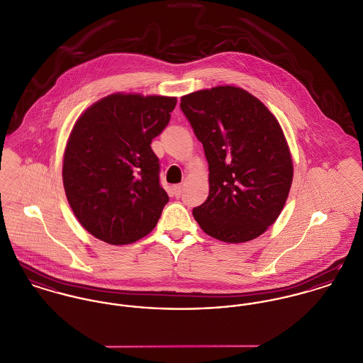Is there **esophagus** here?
<instances>
[{
  "label": "esophagus",
  "instance_id": "34e87169",
  "mask_svg": "<svg viewBox=\"0 0 363 363\" xmlns=\"http://www.w3.org/2000/svg\"><path fill=\"white\" fill-rule=\"evenodd\" d=\"M172 191H174V195L179 197V196L182 195L184 188H182V185H175V186H172Z\"/></svg>",
  "mask_w": 363,
  "mask_h": 363
}]
</instances>
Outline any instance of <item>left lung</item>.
Masks as SVG:
<instances>
[{
	"label": "left lung",
	"instance_id": "obj_1",
	"mask_svg": "<svg viewBox=\"0 0 363 363\" xmlns=\"http://www.w3.org/2000/svg\"><path fill=\"white\" fill-rule=\"evenodd\" d=\"M181 111L208 163L210 192L194 208L200 228L226 243L262 235L279 217L293 181L291 155L277 117L232 85L181 98Z\"/></svg>",
	"mask_w": 363,
	"mask_h": 363
}]
</instances>
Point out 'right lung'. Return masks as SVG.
Listing matches in <instances>:
<instances>
[{
    "mask_svg": "<svg viewBox=\"0 0 363 363\" xmlns=\"http://www.w3.org/2000/svg\"><path fill=\"white\" fill-rule=\"evenodd\" d=\"M177 105L174 96L112 94L76 121L63 156V186L79 223L109 245L153 230L168 195L150 147Z\"/></svg>",
    "mask_w": 363,
    "mask_h": 363,
    "instance_id": "right-lung-1",
    "label": "right lung"
}]
</instances>
